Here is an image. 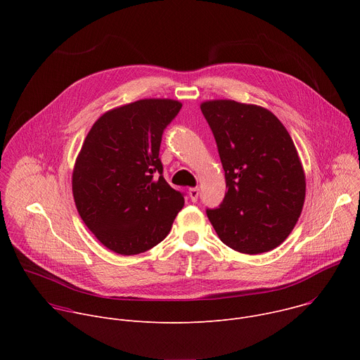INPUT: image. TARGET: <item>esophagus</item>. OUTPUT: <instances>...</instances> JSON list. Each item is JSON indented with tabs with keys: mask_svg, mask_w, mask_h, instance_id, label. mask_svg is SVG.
<instances>
[{
	"mask_svg": "<svg viewBox=\"0 0 360 360\" xmlns=\"http://www.w3.org/2000/svg\"><path fill=\"white\" fill-rule=\"evenodd\" d=\"M198 196H199V189L198 188H189V198H191V200L196 202Z\"/></svg>",
	"mask_w": 360,
	"mask_h": 360,
	"instance_id": "1",
	"label": "esophagus"
}]
</instances>
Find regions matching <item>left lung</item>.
<instances>
[{"label":"left lung","instance_id":"1","mask_svg":"<svg viewBox=\"0 0 360 360\" xmlns=\"http://www.w3.org/2000/svg\"><path fill=\"white\" fill-rule=\"evenodd\" d=\"M225 171L228 192L207 215L219 239L240 253L279 246L295 228L306 193L304 171L283 124L266 108L232 99L200 104Z\"/></svg>","mask_w":360,"mask_h":360}]
</instances>
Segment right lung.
Segmentation results:
<instances>
[{
	"label": "right lung",
	"instance_id": "1",
	"mask_svg": "<svg viewBox=\"0 0 360 360\" xmlns=\"http://www.w3.org/2000/svg\"><path fill=\"white\" fill-rule=\"evenodd\" d=\"M182 104L145 98L102 114L84 139L72 195L84 224L110 250L131 256L169 233L184 196L162 176V132Z\"/></svg>",
	"mask_w": 360,
	"mask_h": 360
}]
</instances>
